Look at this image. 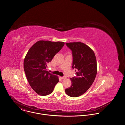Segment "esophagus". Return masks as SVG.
Wrapping results in <instances>:
<instances>
[{
	"instance_id": "obj_1",
	"label": "esophagus",
	"mask_w": 125,
	"mask_h": 125,
	"mask_svg": "<svg viewBox=\"0 0 125 125\" xmlns=\"http://www.w3.org/2000/svg\"><path fill=\"white\" fill-rule=\"evenodd\" d=\"M60 78H61V79H62V80H64V79H66V77H60Z\"/></svg>"
}]
</instances>
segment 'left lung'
<instances>
[{
  "mask_svg": "<svg viewBox=\"0 0 125 125\" xmlns=\"http://www.w3.org/2000/svg\"><path fill=\"white\" fill-rule=\"evenodd\" d=\"M72 52V69H76V77L70 78L71 86L65 90L70 97H79L90 88L97 74V61L94 51L82 42H66Z\"/></svg>",
  "mask_w": 125,
  "mask_h": 125,
  "instance_id": "1",
  "label": "left lung"
}]
</instances>
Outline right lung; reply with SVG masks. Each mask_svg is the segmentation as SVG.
Wrapping results in <instances>:
<instances>
[{"mask_svg": "<svg viewBox=\"0 0 125 125\" xmlns=\"http://www.w3.org/2000/svg\"><path fill=\"white\" fill-rule=\"evenodd\" d=\"M64 44L63 42L40 40L28 50L24 60V70L30 85L38 95L51 94L59 82L58 76L50 73L46 68Z\"/></svg>", "mask_w": 125, "mask_h": 125, "instance_id": "add662e5", "label": "right lung"}]
</instances>
